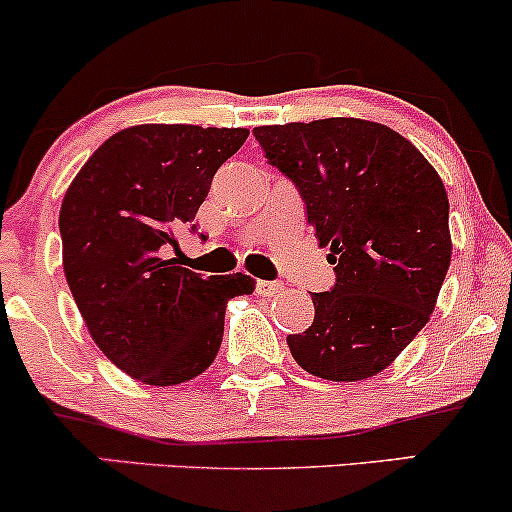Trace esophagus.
Here are the masks:
<instances>
[{
  "mask_svg": "<svg viewBox=\"0 0 512 512\" xmlns=\"http://www.w3.org/2000/svg\"><path fill=\"white\" fill-rule=\"evenodd\" d=\"M281 291L279 281H257V293L260 296H274V293Z\"/></svg>",
  "mask_w": 512,
  "mask_h": 512,
  "instance_id": "obj_1",
  "label": "esophagus"
}]
</instances>
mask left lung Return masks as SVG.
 <instances>
[{"label": "left lung", "instance_id": "left-lung-1", "mask_svg": "<svg viewBox=\"0 0 512 512\" xmlns=\"http://www.w3.org/2000/svg\"><path fill=\"white\" fill-rule=\"evenodd\" d=\"M267 161L301 192L337 284L313 293L315 320L289 334L310 375L356 383L407 349L450 267L448 192L409 139L358 117L255 127Z\"/></svg>", "mask_w": 512, "mask_h": 512}]
</instances>
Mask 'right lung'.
<instances>
[{
	"instance_id": "right-lung-1",
	"label": "right lung",
	"mask_w": 512,
	"mask_h": 512,
	"mask_svg": "<svg viewBox=\"0 0 512 512\" xmlns=\"http://www.w3.org/2000/svg\"><path fill=\"white\" fill-rule=\"evenodd\" d=\"M248 134L127 127L93 151L62 199V264L76 308L98 349L139 383L168 387L204 373L219 354L228 298L255 289L248 274L202 276L163 257Z\"/></svg>"
}]
</instances>
